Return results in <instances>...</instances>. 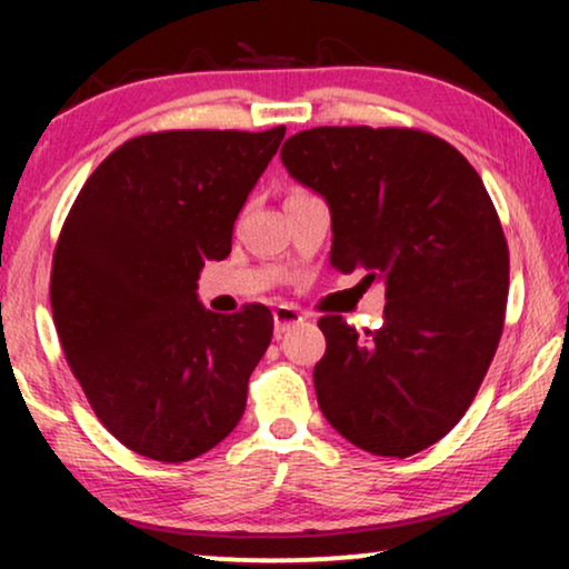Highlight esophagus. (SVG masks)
I'll list each match as a JSON object with an SVG mask.
<instances>
[{
    "mask_svg": "<svg viewBox=\"0 0 569 569\" xmlns=\"http://www.w3.org/2000/svg\"><path fill=\"white\" fill-rule=\"evenodd\" d=\"M302 321H306L302 313H298V310L290 308V306H277L274 308V329H277V333L290 331L292 326H298Z\"/></svg>",
    "mask_w": 569,
    "mask_h": 569,
    "instance_id": "34e87169",
    "label": "esophagus"
}]
</instances>
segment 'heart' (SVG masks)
<instances>
[{
	"label": "heart",
	"mask_w": 569,
	"mask_h": 569,
	"mask_svg": "<svg viewBox=\"0 0 569 569\" xmlns=\"http://www.w3.org/2000/svg\"><path fill=\"white\" fill-rule=\"evenodd\" d=\"M298 191H302V189H298Z\"/></svg>",
	"instance_id": "1"
}]
</instances>
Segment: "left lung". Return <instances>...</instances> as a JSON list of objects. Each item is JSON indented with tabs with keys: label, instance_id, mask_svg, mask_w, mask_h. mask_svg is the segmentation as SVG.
<instances>
[{
	"label": "left lung",
	"instance_id": "8db88e82",
	"mask_svg": "<svg viewBox=\"0 0 569 569\" xmlns=\"http://www.w3.org/2000/svg\"><path fill=\"white\" fill-rule=\"evenodd\" d=\"M282 162L331 209V263L386 282L383 326L323 316L318 407L376 456L407 458L461 422L500 345L510 253L471 162L401 127H316Z\"/></svg>",
	"mask_w": 569,
	"mask_h": 569
}]
</instances>
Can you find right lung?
<instances>
[{
    "label": "right lung",
    "instance_id": "add662e5",
    "mask_svg": "<svg viewBox=\"0 0 569 569\" xmlns=\"http://www.w3.org/2000/svg\"><path fill=\"white\" fill-rule=\"evenodd\" d=\"M284 139L267 131H152L113 150L77 193L51 263L61 349L116 440L191 461L236 430L267 352V306L201 308L204 261H222L248 193Z\"/></svg>",
    "mask_w": 569,
    "mask_h": 569
}]
</instances>
